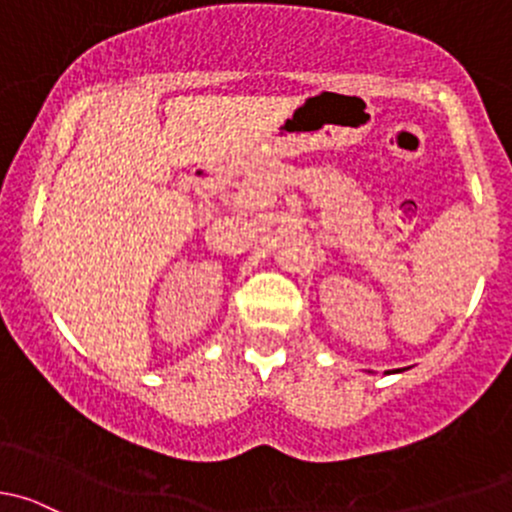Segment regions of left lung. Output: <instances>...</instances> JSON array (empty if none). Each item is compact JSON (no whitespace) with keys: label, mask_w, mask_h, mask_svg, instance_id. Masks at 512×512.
<instances>
[{"label":"left lung","mask_w":512,"mask_h":512,"mask_svg":"<svg viewBox=\"0 0 512 512\" xmlns=\"http://www.w3.org/2000/svg\"><path fill=\"white\" fill-rule=\"evenodd\" d=\"M397 372H399V370H397Z\"/></svg>","instance_id":"8db88e82"}]
</instances>
